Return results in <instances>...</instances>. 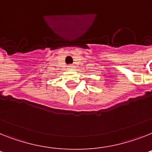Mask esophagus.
<instances>
[{
    "label": "esophagus",
    "instance_id": "obj_1",
    "mask_svg": "<svg viewBox=\"0 0 152 152\" xmlns=\"http://www.w3.org/2000/svg\"><path fill=\"white\" fill-rule=\"evenodd\" d=\"M74 66H72V65H69V66H68V69H73Z\"/></svg>",
    "mask_w": 152,
    "mask_h": 152
}]
</instances>
